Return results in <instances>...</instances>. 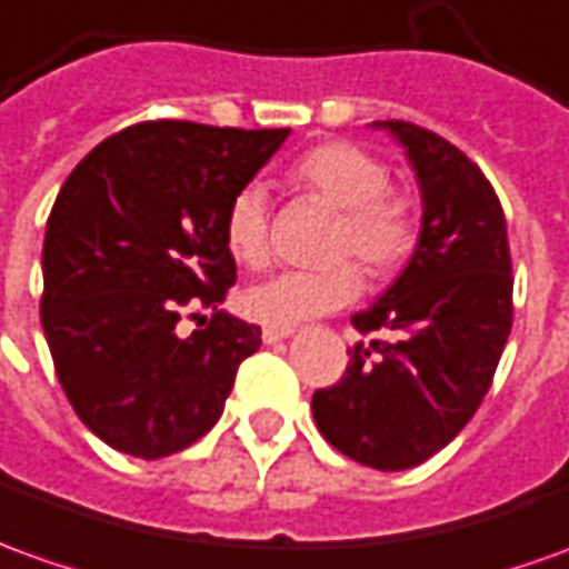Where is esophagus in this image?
<instances>
[{
    "label": "esophagus",
    "mask_w": 569,
    "mask_h": 569,
    "mask_svg": "<svg viewBox=\"0 0 569 569\" xmlns=\"http://www.w3.org/2000/svg\"><path fill=\"white\" fill-rule=\"evenodd\" d=\"M284 337H291V331H284V328H262V343H278Z\"/></svg>",
    "instance_id": "esophagus-1"
}]
</instances>
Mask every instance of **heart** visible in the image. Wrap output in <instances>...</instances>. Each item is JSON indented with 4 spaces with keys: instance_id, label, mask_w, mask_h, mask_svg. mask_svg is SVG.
<instances>
[{
    "instance_id": "1",
    "label": "heart",
    "mask_w": 569,
    "mask_h": 569,
    "mask_svg": "<svg viewBox=\"0 0 569 569\" xmlns=\"http://www.w3.org/2000/svg\"><path fill=\"white\" fill-rule=\"evenodd\" d=\"M288 182L303 194L337 207L328 253L337 262L319 272H278L241 293V312L253 322L291 331L307 319L347 307L362 291L359 257L371 276L397 272L421 241V203L393 186L390 170L362 144L322 142L293 160ZM222 241L232 260L260 266L269 253V198L257 182L234 191L222 213Z\"/></svg>"
}]
</instances>
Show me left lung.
<instances>
[{"label":"left lung","mask_w":569,"mask_h":569,"mask_svg":"<svg viewBox=\"0 0 569 569\" xmlns=\"http://www.w3.org/2000/svg\"><path fill=\"white\" fill-rule=\"evenodd\" d=\"M381 127L418 172L421 241L393 288L350 319L371 340L347 350L340 381L312 393V415L337 452L406 471L456 440L489 393L511 335L515 276L505 210L483 170L430 129Z\"/></svg>","instance_id":"1"}]
</instances>
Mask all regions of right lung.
<instances>
[{"instance_id": "right-lung-1", "label": "right lung", "mask_w": 569, "mask_h": 569, "mask_svg": "<svg viewBox=\"0 0 569 569\" xmlns=\"http://www.w3.org/2000/svg\"><path fill=\"white\" fill-rule=\"evenodd\" d=\"M288 132L144 120L96 144L58 191L42 331L64 397L117 452L151 461L201 440L260 347L257 325L217 309L234 284L222 213ZM182 318L199 322L191 336Z\"/></svg>"}]
</instances>
